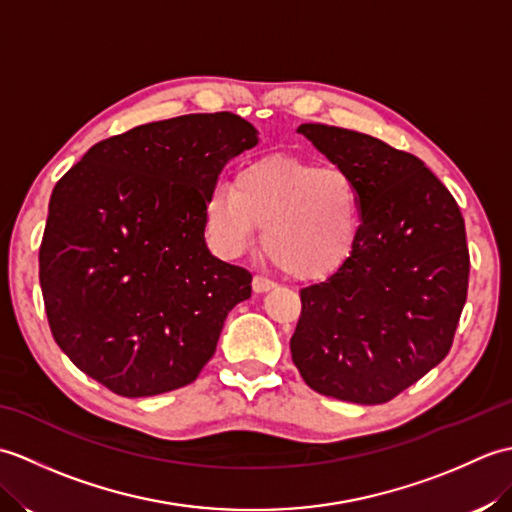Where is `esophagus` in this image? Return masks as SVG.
<instances>
[{
	"label": "esophagus",
	"mask_w": 512,
	"mask_h": 512,
	"mask_svg": "<svg viewBox=\"0 0 512 512\" xmlns=\"http://www.w3.org/2000/svg\"><path fill=\"white\" fill-rule=\"evenodd\" d=\"M270 288H275V281H270V279H266L262 275H255L253 277V290L257 292V295H262V292H266Z\"/></svg>",
	"instance_id": "obj_1"
}]
</instances>
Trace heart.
Returning a JSON list of instances; mask_svg holds the SVG:
<instances>
[{"label": "heart", "instance_id": "b5f03b06", "mask_svg": "<svg viewBox=\"0 0 512 512\" xmlns=\"http://www.w3.org/2000/svg\"><path fill=\"white\" fill-rule=\"evenodd\" d=\"M204 217L226 253H242L264 228L266 253L284 273L321 279L352 255L361 233V195L339 165L259 156L239 165L233 187L213 184Z\"/></svg>", "mask_w": 512, "mask_h": 512}]
</instances>
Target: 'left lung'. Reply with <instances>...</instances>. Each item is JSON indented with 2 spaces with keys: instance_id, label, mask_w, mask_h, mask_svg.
Instances as JSON below:
<instances>
[{
  "instance_id": "obj_1",
  "label": "left lung",
  "mask_w": 512,
  "mask_h": 512,
  "mask_svg": "<svg viewBox=\"0 0 512 512\" xmlns=\"http://www.w3.org/2000/svg\"><path fill=\"white\" fill-rule=\"evenodd\" d=\"M297 132L354 178L361 233L332 277L301 290L292 363L323 396L380 405L451 350L469 290L464 217L413 154L343 127Z\"/></svg>"
}]
</instances>
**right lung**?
I'll return each instance as SVG.
<instances>
[{
    "mask_svg": "<svg viewBox=\"0 0 512 512\" xmlns=\"http://www.w3.org/2000/svg\"><path fill=\"white\" fill-rule=\"evenodd\" d=\"M257 145L231 112L140 125L96 143L57 182L39 248L54 341L125 398L193 383L250 273L204 242V200L228 158Z\"/></svg>",
    "mask_w": 512,
    "mask_h": 512,
    "instance_id": "add662e5",
    "label": "right lung"
}]
</instances>
